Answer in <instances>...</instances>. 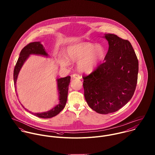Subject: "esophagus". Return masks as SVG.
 Listing matches in <instances>:
<instances>
[{
  "label": "esophagus",
  "instance_id": "esophagus-1",
  "mask_svg": "<svg viewBox=\"0 0 155 155\" xmlns=\"http://www.w3.org/2000/svg\"><path fill=\"white\" fill-rule=\"evenodd\" d=\"M72 77L74 78V79H81L82 78H81V76L79 75V74H73V76H72Z\"/></svg>",
  "mask_w": 155,
  "mask_h": 155
}]
</instances>
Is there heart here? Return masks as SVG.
Listing matches in <instances>:
<instances>
[{"mask_svg": "<svg viewBox=\"0 0 155 155\" xmlns=\"http://www.w3.org/2000/svg\"><path fill=\"white\" fill-rule=\"evenodd\" d=\"M106 56V50L103 45L88 42L71 45L67 47L66 51V57L68 60L73 62L78 61V69L82 73H90L93 71L104 60ZM67 60L62 58L60 64L63 67L68 66L69 63Z\"/></svg>", "mask_w": 155, "mask_h": 155, "instance_id": "b5f03b06", "label": "heart"}]
</instances>
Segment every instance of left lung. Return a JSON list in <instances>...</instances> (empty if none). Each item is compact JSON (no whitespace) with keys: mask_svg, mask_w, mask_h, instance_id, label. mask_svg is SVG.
I'll return each mask as SVG.
<instances>
[{"mask_svg":"<svg viewBox=\"0 0 155 155\" xmlns=\"http://www.w3.org/2000/svg\"><path fill=\"white\" fill-rule=\"evenodd\" d=\"M109 42L104 62L82 76L85 98L100 114L119 110L133 97L137 83L138 61L131 43L113 34L104 36Z\"/></svg>","mask_w":155,"mask_h":155,"instance_id":"left-lung-1","label":"left lung"}]
</instances>
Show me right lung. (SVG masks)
Returning a JSON list of instances; mask_svg holds the SVG:
<instances>
[{
	"mask_svg": "<svg viewBox=\"0 0 155 155\" xmlns=\"http://www.w3.org/2000/svg\"><path fill=\"white\" fill-rule=\"evenodd\" d=\"M31 54L41 55L46 56V57L48 56V54L46 52L44 47L41 44L40 42H31L27 45L25 47H24L20 54V57L17 60L15 66L14 67V81L15 88V84L17 80L18 73L23 66L24 63ZM57 87H58V92L59 94V100H60L58 104H57L56 106H55L53 109H52L50 110L46 111V112H43V113H32L33 114L41 118H45V119L51 118L57 115L64 108L66 104L67 100L68 89V85L70 82V76H68L65 78L57 79ZM22 106L24 107L22 105Z\"/></svg>",
	"mask_w": 155,
	"mask_h": 155,
	"instance_id": "right-lung-1",
	"label": "right lung"
}]
</instances>
